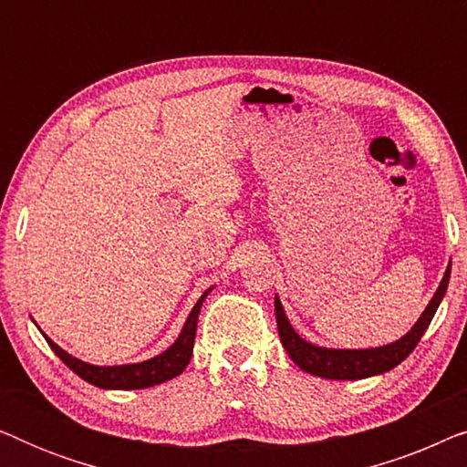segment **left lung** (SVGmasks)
Masks as SVG:
<instances>
[{"label":"left lung","mask_w":467,"mask_h":467,"mask_svg":"<svg viewBox=\"0 0 467 467\" xmlns=\"http://www.w3.org/2000/svg\"><path fill=\"white\" fill-rule=\"evenodd\" d=\"M451 261L446 265V272L442 276V283L438 285L436 293L427 304L423 315L419 317V321L412 325L410 331L406 336H401L400 340L385 347L376 348H325L317 347V344L306 342L304 337L296 334V329L291 327L289 318L285 315L280 297H274V310H276V323H278V336L280 342L286 350V355L291 357V361L297 368H302L304 372L312 376H321V379L329 380H359L369 379V376L385 374L395 366H400L408 355L412 353L420 337H423L425 329L430 327L433 315H436L440 302H442L446 286H449L451 278Z\"/></svg>","instance_id":"obj_1"}]
</instances>
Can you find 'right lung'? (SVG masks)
Instances as JSON below:
<instances>
[{
    "label": "right lung",
    "mask_w": 467,
    "mask_h": 467,
    "mask_svg": "<svg viewBox=\"0 0 467 467\" xmlns=\"http://www.w3.org/2000/svg\"><path fill=\"white\" fill-rule=\"evenodd\" d=\"M210 291L213 289H208L200 299H197V304L193 306V310L189 312L187 321L182 325V331L176 337V342L171 344L170 348H165L161 355L150 357V359L140 363H125V366H93V363L82 361L78 357L69 355L67 350L57 347L47 334H44V337H47L48 347L55 350V355L59 357L74 374H78L82 380L91 382L95 387L123 389V391L155 387L161 385L165 380L176 379V376L182 374V369L189 366L191 355H193L197 317H200V308Z\"/></svg>",
    "instance_id": "1"
}]
</instances>
